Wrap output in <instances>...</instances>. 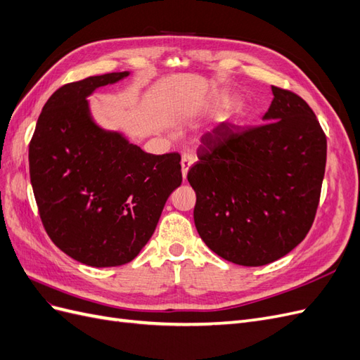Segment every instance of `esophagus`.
<instances>
[{
  "label": "esophagus",
  "instance_id": "1",
  "mask_svg": "<svg viewBox=\"0 0 360 360\" xmlns=\"http://www.w3.org/2000/svg\"><path fill=\"white\" fill-rule=\"evenodd\" d=\"M193 160H195L193 155H191V153H184L183 155V158H181V174H183V179H186L188 171L192 167Z\"/></svg>",
  "mask_w": 360,
  "mask_h": 360
}]
</instances>
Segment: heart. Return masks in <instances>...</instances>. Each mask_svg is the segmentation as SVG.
Here are the masks:
<instances>
[{
  "label": "heart",
  "mask_w": 360,
  "mask_h": 360,
  "mask_svg": "<svg viewBox=\"0 0 360 360\" xmlns=\"http://www.w3.org/2000/svg\"><path fill=\"white\" fill-rule=\"evenodd\" d=\"M231 102H233V99H230V97H222V99L217 101V105H219V106H228V105H231Z\"/></svg>",
  "instance_id": "1"
}]
</instances>
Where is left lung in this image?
Masks as SVG:
<instances>
[{"label":"left lung","mask_w":360,"mask_h":360,"mask_svg":"<svg viewBox=\"0 0 360 360\" xmlns=\"http://www.w3.org/2000/svg\"><path fill=\"white\" fill-rule=\"evenodd\" d=\"M271 93L269 123L214 127L188 172L200 237L224 259L249 267L274 263L307 237L326 168L328 141L309 105L275 85Z\"/></svg>","instance_id":"1"}]
</instances>
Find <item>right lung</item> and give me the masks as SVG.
<instances>
[{
    "label": "right lung",
    "mask_w": 360,
    "mask_h": 360,
    "mask_svg": "<svg viewBox=\"0 0 360 360\" xmlns=\"http://www.w3.org/2000/svg\"><path fill=\"white\" fill-rule=\"evenodd\" d=\"M129 72L60 86L41 110L28 159L43 226L64 254L91 267L132 261L181 184L179 153L150 155L97 126L89 97Z\"/></svg>",
    "instance_id": "add662e5"
}]
</instances>
